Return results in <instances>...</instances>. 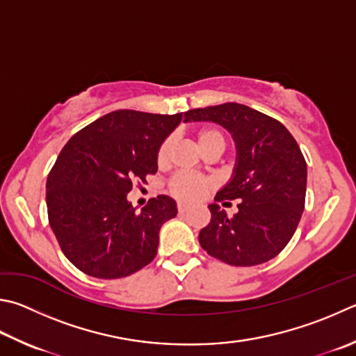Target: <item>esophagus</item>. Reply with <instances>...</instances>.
<instances>
[{
  "instance_id": "obj_1",
  "label": "esophagus",
  "mask_w": 356,
  "mask_h": 356,
  "mask_svg": "<svg viewBox=\"0 0 356 356\" xmlns=\"http://www.w3.org/2000/svg\"><path fill=\"white\" fill-rule=\"evenodd\" d=\"M188 209H190V205H186V204H184V202H179V204H177V211H179V213L188 211Z\"/></svg>"
}]
</instances>
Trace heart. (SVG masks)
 I'll use <instances>...</instances> for the list:
<instances>
[{"instance_id":"heart-1","label":"heart","mask_w":356,"mask_h":356,"mask_svg":"<svg viewBox=\"0 0 356 356\" xmlns=\"http://www.w3.org/2000/svg\"><path fill=\"white\" fill-rule=\"evenodd\" d=\"M199 145L204 151L209 149L213 145H224V135L218 131V129L213 127H204L199 131ZM172 140L166 138L163 143L160 145L157 151V163L163 166L168 159H170V151H171ZM210 180L202 176H195V174L188 172H179L174 176L170 182H168V191L171 193L174 197L182 199V200H196L202 193L210 186Z\"/></svg>"}]
</instances>
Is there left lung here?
Listing matches in <instances>:
<instances>
[{"label": "left lung", "instance_id": "left-lung-1", "mask_svg": "<svg viewBox=\"0 0 356 356\" xmlns=\"http://www.w3.org/2000/svg\"><path fill=\"white\" fill-rule=\"evenodd\" d=\"M185 121H215L234 135V177L209 205L210 224L200 230L207 254L232 266H257L285 249L300 221L307 193V161L288 129L273 116L236 102L193 108ZM240 198L229 217L218 207Z\"/></svg>", "mask_w": 356, "mask_h": 356}]
</instances>
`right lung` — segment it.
Masks as SVG:
<instances>
[{"label":"right lung","mask_w":356,"mask_h":356,"mask_svg":"<svg viewBox=\"0 0 356 356\" xmlns=\"http://www.w3.org/2000/svg\"><path fill=\"white\" fill-rule=\"evenodd\" d=\"M182 113L115 111L62 147L47 180L48 219L60 249L83 274L121 279L157 255L159 232L177 215L165 195L135 211L127 193L157 172V151Z\"/></svg>","instance_id":"1"}]
</instances>
